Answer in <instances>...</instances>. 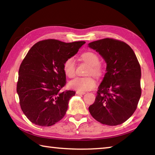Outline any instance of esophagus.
Instances as JSON below:
<instances>
[{"label":"esophagus","mask_w":155,"mask_h":155,"mask_svg":"<svg viewBox=\"0 0 155 155\" xmlns=\"http://www.w3.org/2000/svg\"><path fill=\"white\" fill-rule=\"evenodd\" d=\"M77 94L78 95H83V94H85V92H84V91H77Z\"/></svg>","instance_id":"34e87169"}]
</instances>
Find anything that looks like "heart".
Here are the masks:
<instances>
[{
  "instance_id": "b5f03b06",
  "label": "heart",
  "mask_w": 155,
  "mask_h": 155,
  "mask_svg": "<svg viewBox=\"0 0 155 155\" xmlns=\"http://www.w3.org/2000/svg\"><path fill=\"white\" fill-rule=\"evenodd\" d=\"M82 59L91 65L88 74L100 77L102 74V70L98 64L100 59L98 56L93 52H86L82 54ZM64 71L67 77L72 78L75 75L76 65L73 57H68L65 59L63 65ZM96 86V81L92 77H76L69 82V87L73 90L85 91L90 90Z\"/></svg>"
}]
</instances>
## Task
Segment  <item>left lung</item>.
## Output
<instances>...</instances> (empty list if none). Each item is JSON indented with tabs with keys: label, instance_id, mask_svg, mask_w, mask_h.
<instances>
[{
	"label": "left lung",
	"instance_id": "obj_1",
	"mask_svg": "<svg viewBox=\"0 0 155 155\" xmlns=\"http://www.w3.org/2000/svg\"><path fill=\"white\" fill-rule=\"evenodd\" d=\"M107 64L94 103L89 111L103 124L116 126L129 118L141 97V68L134 51L124 41L105 38L88 44Z\"/></svg>",
	"mask_w": 155,
	"mask_h": 155
}]
</instances>
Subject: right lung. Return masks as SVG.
<instances>
[{"mask_svg": "<svg viewBox=\"0 0 155 155\" xmlns=\"http://www.w3.org/2000/svg\"><path fill=\"white\" fill-rule=\"evenodd\" d=\"M85 43L46 40L28 51L18 72L17 93L21 109L33 124L50 127L64 117L76 92L61 91L66 84L63 65Z\"/></svg>", "mask_w": 155, "mask_h": 155, "instance_id": "add662e5", "label": "right lung"}]
</instances>
